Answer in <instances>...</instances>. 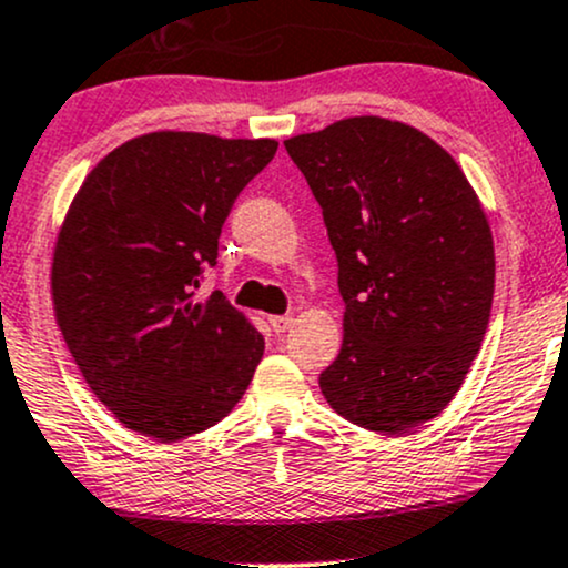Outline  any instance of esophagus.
<instances>
[{"label":"esophagus","instance_id":"34e87169","mask_svg":"<svg viewBox=\"0 0 568 568\" xmlns=\"http://www.w3.org/2000/svg\"><path fill=\"white\" fill-rule=\"evenodd\" d=\"M270 325H272V331H275V334H285V331H288L293 325V317L291 315H272Z\"/></svg>","mask_w":568,"mask_h":568}]
</instances>
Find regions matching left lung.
Instances as JSON below:
<instances>
[{
    "instance_id": "left-lung-1",
    "label": "left lung",
    "mask_w": 568,
    "mask_h": 568,
    "mask_svg": "<svg viewBox=\"0 0 568 568\" xmlns=\"http://www.w3.org/2000/svg\"><path fill=\"white\" fill-rule=\"evenodd\" d=\"M285 149L338 262L344 342L321 374L325 400L374 433L425 425L459 393L491 315L478 194L440 143L384 116H347Z\"/></svg>"
}]
</instances>
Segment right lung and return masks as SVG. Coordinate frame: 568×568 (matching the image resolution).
I'll return each mask as SVG.
<instances>
[{"instance_id": "obj_1", "label": "right lung", "mask_w": 568, "mask_h": 568, "mask_svg": "<svg viewBox=\"0 0 568 568\" xmlns=\"http://www.w3.org/2000/svg\"><path fill=\"white\" fill-rule=\"evenodd\" d=\"M275 139L158 130L109 152L58 230L50 291L84 382L128 429L173 443L237 406L264 336L200 277Z\"/></svg>"}]
</instances>
